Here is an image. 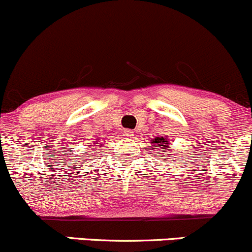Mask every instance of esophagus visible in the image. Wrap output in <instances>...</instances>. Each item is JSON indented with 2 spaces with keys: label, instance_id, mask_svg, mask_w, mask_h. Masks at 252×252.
<instances>
[{
  "label": "esophagus",
  "instance_id": "1",
  "mask_svg": "<svg viewBox=\"0 0 252 252\" xmlns=\"http://www.w3.org/2000/svg\"><path fill=\"white\" fill-rule=\"evenodd\" d=\"M124 136L127 137V138H133L134 132L131 131V129H125V131H124Z\"/></svg>",
  "mask_w": 252,
  "mask_h": 252
}]
</instances>
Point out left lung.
I'll return each instance as SVG.
<instances>
[{"mask_svg": "<svg viewBox=\"0 0 252 252\" xmlns=\"http://www.w3.org/2000/svg\"><path fill=\"white\" fill-rule=\"evenodd\" d=\"M152 150H157L158 153H159V155L158 157H160V159H162V157H164V161L165 160H167V158L170 157V154H167V150L168 148H171V144H170V141H167V138H165V137H155L154 139H152ZM166 153H165L164 152ZM162 154H165V156H162Z\"/></svg>", "mask_w": 252, "mask_h": 252, "instance_id": "8db88e82", "label": "left lung"}]
</instances>
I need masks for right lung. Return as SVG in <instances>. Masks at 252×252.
I'll return each instance as SVG.
<instances>
[{"label": "right lung", "instance_id": "right-lung-1", "mask_svg": "<svg viewBox=\"0 0 252 252\" xmlns=\"http://www.w3.org/2000/svg\"><path fill=\"white\" fill-rule=\"evenodd\" d=\"M94 145H95V147H97V145H98V143H93V145H92V147H94ZM99 145H102V144H99Z\"/></svg>", "mask_w": 252, "mask_h": 252}]
</instances>
